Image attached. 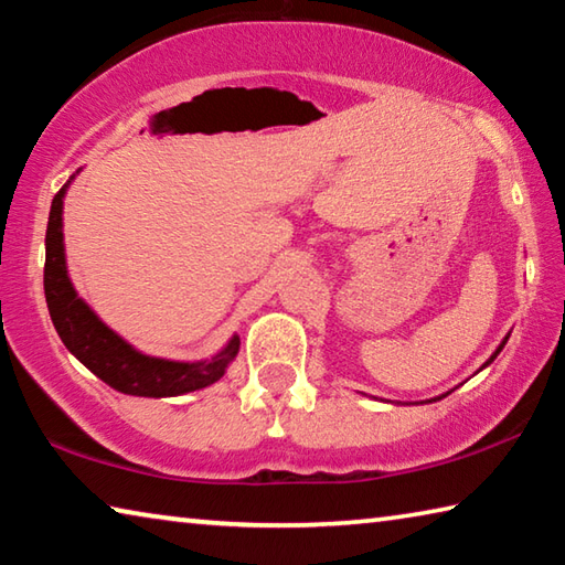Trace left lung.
I'll list each match as a JSON object with an SVG mask.
<instances>
[{
    "label": "left lung",
    "mask_w": 565,
    "mask_h": 565,
    "mask_svg": "<svg viewBox=\"0 0 565 565\" xmlns=\"http://www.w3.org/2000/svg\"><path fill=\"white\" fill-rule=\"evenodd\" d=\"M505 341H509V337H505V339H503V341L499 343V349H495V351L491 353V359H489V361H486V363H483V366H481V369H478V371H483V369H486V366H489V363H491V361H493L495 356H499V353H501V349L505 347ZM478 371H476V374H478ZM451 391H454V388H451ZM451 391H446V394H441V396H434V398H428V401H418V404H434V401H441V398H446L448 394H451ZM381 401H384V398H381ZM388 404H391V401H388ZM398 404H401V401H398Z\"/></svg>",
    "instance_id": "8db88e82"
}]
</instances>
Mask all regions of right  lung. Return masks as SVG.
<instances>
[{
    "mask_svg": "<svg viewBox=\"0 0 565 565\" xmlns=\"http://www.w3.org/2000/svg\"><path fill=\"white\" fill-rule=\"evenodd\" d=\"M79 174V171H76ZM74 174V177H76ZM74 177L52 199L50 224H46V264H44V294L50 317L56 333L70 349L72 356L79 359L94 376L114 391L127 396L145 398H169L184 396L191 391L216 384L226 374L228 363L236 359L242 341L234 333L222 351L199 361H174L149 356L137 347L119 337L117 331L104 323L97 311L82 299L74 289L66 269L64 248V196L70 191Z\"/></svg>",
    "mask_w": 565,
    "mask_h": 565,
    "instance_id": "add662e5",
    "label": "right lung"
}]
</instances>
